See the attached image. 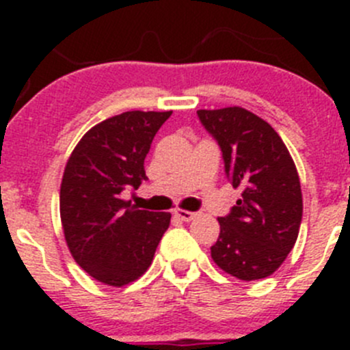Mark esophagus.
<instances>
[{"instance_id":"esophagus-1","label":"esophagus","mask_w":350,"mask_h":350,"mask_svg":"<svg viewBox=\"0 0 350 350\" xmlns=\"http://www.w3.org/2000/svg\"><path fill=\"white\" fill-rule=\"evenodd\" d=\"M173 213H175L178 219H182V221H185V222L193 221V219L196 217V213L189 212V210H184V208H175L173 210Z\"/></svg>"}]
</instances>
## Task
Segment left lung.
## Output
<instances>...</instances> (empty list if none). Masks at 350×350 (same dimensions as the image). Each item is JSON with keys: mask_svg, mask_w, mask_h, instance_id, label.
I'll list each match as a JSON object with an SVG mask.
<instances>
[{"mask_svg": "<svg viewBox=\"0 0 350 350\" xmlns=\"http://www.w3.org/2000/svg\"><path fill=\"white\" fill-rule=\"evenodd\" d=\"M198 117L217 140L233 187H242V200L219 217L213 262L240 280L267 279L299 233L303 198L295 161L279 133L245 108L198 110Z\"/></svg>", "mask_w": 350, "mask_h": 350, "instance_id": "8db88e82", "label": "left lung"}]
</instances>
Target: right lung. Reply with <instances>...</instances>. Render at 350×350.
<instances>
[{
  "label": "right lung",
  "instance_id": "1",
  "mask_svg": "<svg viewBox=\"0 0 350 350\" xmlns=\"http://www.w3.org/2000/svg\"><path fill=\"white\" fill-rule=\"evenodd\" d=\"M172 112L119 113L89 129L73 148L59 193L64 240L92 279L122 287L147 271L172 213L138 210L120 198L145 178L144 161Z\"/></svg>",
  "mask_w": 350,
  "mask_h": 350
}]
</instances>
